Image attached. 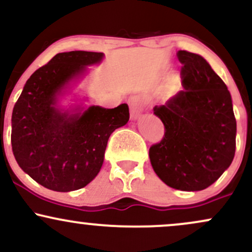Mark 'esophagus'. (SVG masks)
Masks as SVG:
<instances>
[{
	"mask_svg": "<svg viewBox=\"0 0 252 252\" xmlns=\"http://www.w3.org/2000/svg\"><path fill=\"white\" fill-rule=\"evenodd\" d=\"M129 105H130V115L132 118H136L140 116L141 112L144 109V103L142 98L138 96H132L129 99Z\"/></svg>",
	"mask_w": 252,
	"mask_h": 252,
	"instance_id": "esophagus-1",
	"label": "esophagus"
}]
</instances>
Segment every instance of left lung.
<instances>
[{
    "instance_id": "1",
    "label": "left lung",
    "mask_w": 252,
    "mask_h": 252,
    "mask_svg": "<svg viewBox=\"0 0 252 252\" xmlns=\"http://www.w3.org/2000/svg\"><path fill=\"white\" fill-rule=\"evenodd\" d=\"M182 89L154 114L164 135L149 148L158 178L180 190L207 189L228 168L236 152L237 124L231 94L204 58L178 52Z\"/></svg>"
}]
</instances>
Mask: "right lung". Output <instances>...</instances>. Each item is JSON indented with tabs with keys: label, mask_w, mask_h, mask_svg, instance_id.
Returning <instances> with one entry per match:
<instances>
[{
	"label": "right lung",
	"mask_w": 252,
	"mask_h": 252,
	"mask_svg": "<svg viewBox=\"0 0 252 252\" xmlns=\"http://www.w3.org/2000/svg\"><path fill=\"white\" fill-rule=\"evenodd\" d=\"M103 53H58L32 74L11 115V149L24 172L46 189H83L99 173L110 135L129 121L128 104L90 106L79 114L59 111L57 94Z\"/></svg>",
	"instance_id": "add662e5"
}]
</instances>
